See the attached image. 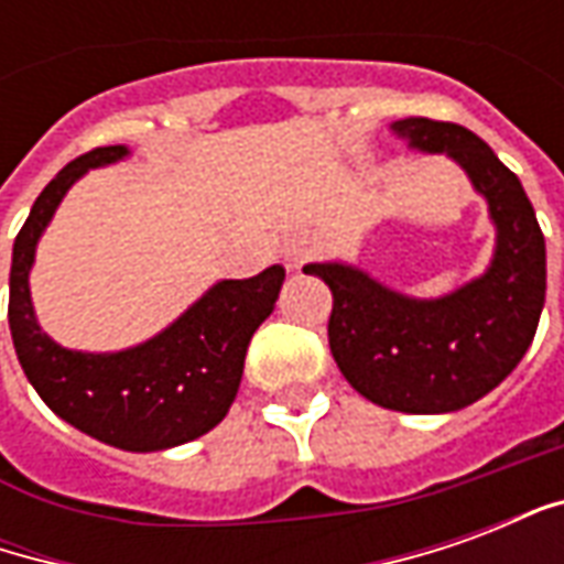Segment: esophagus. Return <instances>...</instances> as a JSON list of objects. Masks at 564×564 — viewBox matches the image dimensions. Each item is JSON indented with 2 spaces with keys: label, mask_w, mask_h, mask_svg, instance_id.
I'll return each mask as SVG.
<instances>
[{
  "label": "esophagus",
  "mask_w": 564,
  "mask_h": 564,
  "mask_svg": "<svg viewBox=\"0 0 564 564\" xmlns=\"http://www.w3.org/2000/svg\"><path fill=\"white\" fill-rule=\"evenodd\" d=\"M283 257H286V265L290 269H302L307 259L314 257V241L307 235H293L286 247H283Z\"/></svg>",
  "instance_id": "obj_1"
}]
</instances>
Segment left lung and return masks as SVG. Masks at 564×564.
Segmentation results:
<instances>
[{
	"instance_id": "8db88e82",
	"label": "left lung",
	"mask_w": 564,
	"mask_h": 564,
	"mask_svg": "<svg viewBox=\"0 0 564 564\" xmlns=\"http://www.w3.org/2000/svg\"><path fill=\"white\" fill-rule=\"evenodd\" d=\"M414 148L449 153L489 202L492 269L459 293L416 302L338 262L305 265L332 290L329 347L347 383L404 414H447L484 399L529 350L546 293V247L520 177L471 129L404 117Z\"/></svg>"
}]
</instances>
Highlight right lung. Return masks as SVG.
<instances>
[{
  "instance_id": "right-lung-1",
  "label": "right lung",
  "mask_w": 564,
  "mask_h": 564,
  "mask_svg": "<svg viewBox=\"0 0 564 564\" xmlns=\"http://www.w3.org/2000/svg\"><path fill=\"white\" fill-rule=\"evenodd\" d=\"M120 156H127L123 144L87 150L35 198L14 238L8 326L20 366L56 416L111 447L153 453L205 435L229 414L247 344L278 302L283 269L217 283L174 326L123 354H75L51 341L35 323L26 281L35 241L68 186Z\"/></svg>"
}]
</instances>
